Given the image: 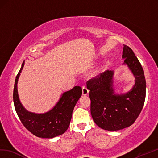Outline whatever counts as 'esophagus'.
Listing matches in <instances>:
<instances>
[{"label":"esophagus","instance_id":"34e87169","mask_svg":"<svg viewBox=\"0 0 158 158\" xmlns=\"http://www.w3.org/2000/svg\"><path fill=\"white\" fill-rule=\"evenodd\" d=\"M82 94L83 96H87V95L89 94V89L85 86H83L82 87Z\"/></svg>","mask_w":158,"mask_h":158}]
</instances>
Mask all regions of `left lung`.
I'll use <instances>...</instances> for the list:
<instances>
[{
    "instance_id": "obj_1",
    "label": "left lung",
    "mask_w": 158,
    "mask_h": 158,
    "mask_svg": "<svg viewBox=\"0 0 158 158\" xmlns=\"http://www.w3.org/2000/svg\"><path fill=\"white\" fill-rule=\"evenodd\" d=\"M122 58L135 77L131 90L118 94L114 85V71H106L88 81L87 87L91 100V114L101 129L116 131L134 123L143 107L146 82L144 71L133 51L124 45Z\"/></svg>"
}]
</instances>
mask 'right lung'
Returning <instances> with one entry per match:
<instances>
[{
  "instance_id": "add662e5",
  "label": "right lung",
  "mask_w": 158,
  "mask_h": 158,
  "mask_svg": "<svg viewBox=\"0 0 158 158\" xmlns=\"http://www.w3.org/2000/svg\"><path fill=\"white\" fill-rule=\"evenodd\" d=\"M24 64L25 61L16 77L13 90L15 108L22 124L38 137L50 139L63 134L70 124L73 109L81 96L82 89L79 86H75L62 94L57 103L46 112L38 114L29 112L21 104L17 90L18 79Z\"/></svg>"
}]
</instances>
